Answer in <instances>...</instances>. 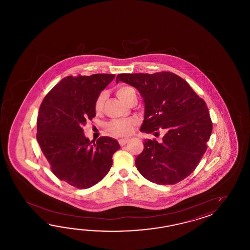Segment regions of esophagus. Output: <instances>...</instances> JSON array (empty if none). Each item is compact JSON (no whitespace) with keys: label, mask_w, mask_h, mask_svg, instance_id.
<instances>
[{"label":"esophagus","mask_w":250,"mask_h":250,"mask_svg":"<svg viewBox=\"0 0 250 250\" xmlns=\"http://www.w3.org/2000/svg\"><path fill=\"white\" fill-rule=\"evenodd\" d=\"M127 142H128V140H127V139H120V140H119V144H120V146H125Z\"/></svg>","instance_id":"1"}]
</instances>
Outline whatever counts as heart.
I'll use <instances>...</instances> for the list:
<instances>
[{
  "instance_id": "1",
  "label": "heart",
  "mask_w": 250,
  "mask_h": 250,
  "mask_svg": "<svg viewBox=\"0 0 250 250\" xmlns=\"http://www.w3.org/2000/svg\"><path fill=\"white\" fill-rule=\"evenodd\" d=\"M116 96L120 100L128 104V103L134 98H137L136 91L134 88L128 85H121L116 89ZM105 100L104 93H101L97 96L95 102V111L96 112H102ZM137 123L132 119L122 120L115 119L112 120L106 125L107 130L114 137L118 138H126L132 134L134 128L136 127Z\"/></svg>"
}]
</instances>
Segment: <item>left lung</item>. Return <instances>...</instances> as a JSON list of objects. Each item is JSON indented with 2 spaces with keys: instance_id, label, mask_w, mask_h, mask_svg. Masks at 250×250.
Masks as SVG:
<instances>
[{
  "instance_id": "8db88e82",
  "label": "left lung",
  "mask_w": 250,
  "mask_h": 250,
  "mask_svg": "<svg viewBox=\"0 0 250 250\" xmlns=\"http://www.w3.org/2000/svg\"><path fill=\"white\" fill-rule=\"evenodd\" d=\"M136 87L145 102L142 132L165 135L144 141V150L135 161L138 171L148 181L173 185L197 168L208 149L212 123L206 102L186 80L170 71L154 74H119Z\"/></svg>"
}]
</instances>
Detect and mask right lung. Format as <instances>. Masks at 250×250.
<instances>
[{"label": "right lung", "mask_w": 250, "mask_h": 250, "mask_svg": "<svg viewBox=\"0 0 250 250\" xmlns=\"http://www.w3.org/2000/svg\"><path fill=\"white\" fill-rule=\"evenodd\" d=\"M114 74L68 76L44 96L38 112L37 139L53 174L77 188L102 181L120 149L115 139L85 138L83 125L96 116L97 96Z\"/></svg>", "instance_id": "add662e5"}]
</instances>
